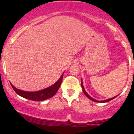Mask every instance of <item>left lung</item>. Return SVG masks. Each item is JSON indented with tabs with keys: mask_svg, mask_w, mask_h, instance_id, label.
Returning a JSON list of instances; mask_svg holds the SVG:
<instances>
[{
	"mask_svg": "<svg viewBox=\"0 0 134 134\" xmlns=\"http://www.w3.org/2000/svg\"><path fill=\"white\" fill-rule=\"evenodd\" d=\"M81 86H82V91H83V92H84V94L86 95V96L87 98H89V99H90L91 100H92V101H94V102H97V103H106V102H108V101H111V100H112V99H114L115 98H116V96H115V97H113V98H110V99H107V100H104V101H98V100H96V99H93V98H91V97L90 95L88 94H87L86 92V91H85V90H84V86H83V84H82V81H81Z\"/></svg>",
	"mask_w": 134,
	"mask_h": 134,
	"instance_id": "1",
	"label": "left lung"
}]
</instances>
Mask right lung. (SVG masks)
Listing matches in <instances>:
<instances>
[{"mask_svg":"<svg viewBox=\"0 0 134 134\" xmlns=\"http://www.w3.org/2000/svg\"><path fill=\"white\" fill-rule=\"evenodd\" d=\"M63 76H64V74H63L62 76H61L60 77V79H58V81H57L54 84H53V85L47 87V88L44 89V90L38 91H35V92L24 91L20 90L16 88L13 84H10V85H11V86L13 88V90H14V91L16 92L18 95L23 97V98H26L27 99H30V100L36 101H44L47 99H49V98H52V96H54L55 94L57 93V92L58 91L60 86L61 83H62Z\"/></svg>","mask_w":134,"mask_h":134,"instance_id":"add662e5","label":"right lung"}]
</instances>
